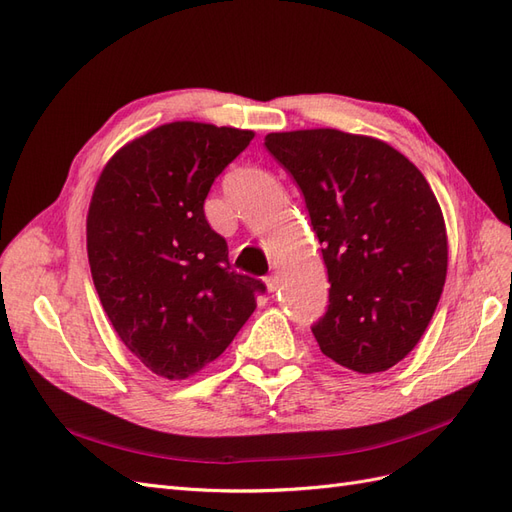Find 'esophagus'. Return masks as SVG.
Instances as JSON below:
<instances>
[{
	"instance_id": "1",
	"label": "esophagus",
	"mask_w": 512,
	"mask_h": 512,
	"mask_svg": "<svg viewBox=\"0 0 512 512\" xmlns=\"http://www.w3.org/2000/svg\"><path fill=\"white\" fill-rule=\"evenodd\" d=\"M265 284H267L269 292H275L277 288H280V275H277V273L273 271L271 275H267V277H265Z\"/></svg>"
}]
</instances>
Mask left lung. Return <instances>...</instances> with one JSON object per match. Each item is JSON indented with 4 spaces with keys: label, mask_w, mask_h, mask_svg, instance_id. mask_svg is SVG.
Segmentation results:
<instances>
[{
    "label": "left lung",
    "mask_w": 512,
    "mask_h": 512,
    "mask_svg": "<svg viewBox=\"0 0 512 512\" xmlns=\"http://www.w3.org/2000/svg\"><path fill=\"white\" fill-rule=\"evenodd\" d=\"M271 156L303 192L329 273L312 333L359 374L399 363L436 312L448 267L444 215L404 153L333 128L271 132Z\"/></svg>",
    "instance_id": "left-lung-1"
}]
</instances>
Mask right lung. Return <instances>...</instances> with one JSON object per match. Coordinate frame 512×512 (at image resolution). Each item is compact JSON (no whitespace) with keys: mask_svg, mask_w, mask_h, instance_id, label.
<instances>
[{"mask_svg":"<svg viewBox=\"0 0 512 512\" xmlns=\"http://www.w3.org/2000/svg\"><path fill=\"white\" fill-rule=\"evenodd\" d=\"M252 130L173 121L106 162L87 213V256L100 303L153 374L185 380L228 348L267 288L230 269L205 218L222 170Z\"/></svg>","mask_w":512,"mask_h":512,"instance_id":"right-lung-1","label":"right lung"}]
</instances>
